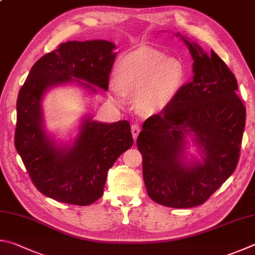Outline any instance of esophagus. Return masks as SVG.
Masks as SVG:
<instances>
[{"mask_svg":"<svg viewBox=\"0 0 255 255\" xmlns=\"http://www.w3.org/2000/svg\"><path fill=\"white\" fill-rule=\"evenodd\" d=\"M131 131H132V135H133V139H134V141L136 140V137H137V135H139V133H140V127L137 124H133L132 127H131Z\"/></svg>","mask_w":255,"mask_h":255,"instance_id":"esophagus-1","label":"esophagus"}]
</instances>
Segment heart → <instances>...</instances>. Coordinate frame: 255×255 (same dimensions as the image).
<instances>
[{"label":"heart","mask_w":255,"mask_h":255,"mask_svg":"<svg viewBox=\"0 0 255 255\" xmlns=\"http://www.w3.org/2000/svg\"><path fill=\"white\" fill-rule=\"evenodd\" d=\"M116 78L118 83L111 84L113 100L123 104L127 94H134L136 110L152 115L175 100L186 82L187 71L180 60L155 49L141 47L120 60Z\"/></svg>","instance_id":"obj_1"}]
</instances>
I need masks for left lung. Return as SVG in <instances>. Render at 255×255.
<instances>
[{"label": "left lung", "instance_id": "left-lung-1", "mask_svg": "<svg viewBox=\"0 0 255 255\" xmlns=\"http://www.w3.org/2000/svg\"><path fill=\"white\" fill-rule=\"evenodd\" d=\"M181 38L193 56L194 77L166 109L146 119L136 139L146 193L173 208L204 204L234 172L247 116L238 80L225 62ZM187 135L201 150L197 162L184 161Z\"/></svg>", "mask_w": 255, "mask_h": 255}]
</instances>
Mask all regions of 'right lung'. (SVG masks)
<instances>
[{
  "mask_svg": "<svg viewBox=\"0 0 255 255\" xmlns=\"http://www.w3.org/2000/svg\"><path fill=\"white\" fill-rule=\"evenodd\" d=\"M106 40L68 41L32 66L16 101L14 144L40 193L58 202L87 206L100 199L107 172L133 144L130 123H102L85 118L74 144L57 146L42 125L41 101L56 85L85 80L104 91L116 52ZM93 92L92 85L80 82Z\"/></svg>",
  "mask_w": 255,
  "mask_h": 255,
  "instance_id": "obj_1",
  "label": "right lung"
}]
</instances>
